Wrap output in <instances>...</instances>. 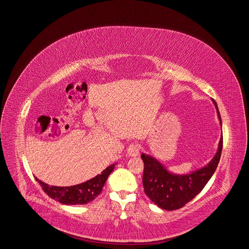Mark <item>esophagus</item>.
Masks as SVG:
<instances>
[{
	"label": "esophagus",
	"instance_id": "34e87169",
	"mask_svg": "<svg viewBox=\"0 0 249 249\" xmlns=\"http://www.w3.org/2000/svg\"><path fill=\"white\" fill-rule=\"evenodd\" d=\"M127 152L130 157H137L140 155V146L136 143H131L129 144Z\"/></svg>",
	"mask_w": 249,
	"mask_h": 249
}]
</instances>
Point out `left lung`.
I'll list each match as a JSON object with an SVG mask.
<instances>
[{"mask_svg":"<svg viewBox=\"0 0 249 249\" xmlns=\"http://www.w3.org/2000/svg\"><path fill=\"white\" fill-rule=\"evenodd\" d=\"M218 113L219 123L222 126L217 103L212 99ZM222 135L219 142L218 151L207 166L186 175L170 173L153 157L142 154L144 169L142 184L145 195L156 205L165 210H175L182 208L196 197L208 183L218 167L222 150Z\"/></svg>","mask_w":249,"mask_h":249,"instance_id":"1","label":"left lung"}]
</instances>
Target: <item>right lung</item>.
<instances>
[{"label": "right lung", "mask_w": 249, "mask_h": 249, "mask_svg": "<svg viewBox=\"0 0 249 249\" xmlns=\"http://www.w3.org/2000/svg\"><path fill=\"white\" fill-rule=\"evenodd\" d=\"M116 164L107 167L101 174H98L94 178L82 182L78 185L58 187L50 186L41 180L35 178L40 184L44 193L48 195L51 198L58 201L65 205H83L92 201L103 189L110 173L113 171Z\"/></svg>", "instance_id": "add662e5"}]
</instances>
